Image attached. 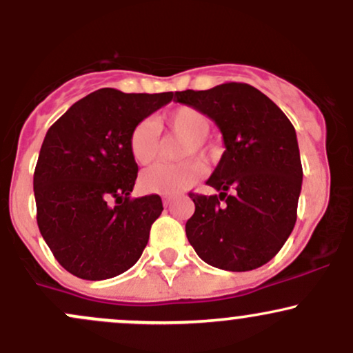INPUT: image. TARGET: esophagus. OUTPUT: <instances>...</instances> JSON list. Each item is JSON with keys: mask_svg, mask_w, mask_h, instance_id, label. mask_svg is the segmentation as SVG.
I'll return each instance as SVG.
<instances>
[{"mask_svg": "<svg viewBox=\"0 0 353 353\" xmlns=\"http://www.w3.org/2000/svg\"><path fill=\"white\" fill-rule=\"evenodd\" d=\"M163 204H164V208H171V204H172V197H164V199H163Z\"/></svg>", "mask_w": 353, "mask_h": 353, "instance_id": "1", "label": "esophagus"}]
</instances>
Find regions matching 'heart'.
Wrapping results in <instances>:
<instances>
[{"label": "heart", "mask_w": 353, "mask_h": 353, "mask_svg": "<svg viewBox=\"0 0 353 353\" xmlns=\"http://www.w3.org/2000/svg\"><path fill=\"white\" fill-rule=\"evenodd\" d=\"M161 125H165L174 136L184 139L179 159L196 154L204 156V139L210 132V119L199 109L181 106L169 112L163 119H143L136 124L129 136V149L137 164L152 163L159 152ZM202 165L197 161H184L179 164H154L143 171L139 177L144 190L159 196H172L188 189L201 177Z\"/></svg>", "instance_id": "b5f03b06"}]
</instances>
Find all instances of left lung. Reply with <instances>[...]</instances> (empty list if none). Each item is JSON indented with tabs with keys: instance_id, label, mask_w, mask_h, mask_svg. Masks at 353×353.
Here are the masks:
<instances>
[{
	"instance_id": "1",
	"label": "left lung",
	"mask_w": 353,
	"mask_h": 353,
	"mask_svg": "<svg viewBox=\"0 0 353 353\" xmlns=\"http://www.w3.org/2000/svg\"><path fill=\"white\" fill-rule=\"evenodd\" d=\"M221 129L225 151L205 184L214 196L196 204L185 234L209 265L245 272L267 264L292 232L302 189L297 134L281 108L244 83L176 92ZM230 192V194L227 192Z\"/></svg>"
}]
</instances>
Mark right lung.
Masks as SVG:
<instances>
[{"label": "right lung", "mask_w": 353, "mask_h": 353, "mask_svg": "<svg viewBox=\"0 0 353 353\" xmlns=\"http://www.w3.org/2000/svg\"><path fill=\"white\" fill-rule=\"evenodd\" d=\"M172 96L98 89L48 129L33 179L36 219L56 261L76 277L104 281L139 261L163 201L131 199L137 164L129 136Z\"/></svg>", "instance_id": "right-lung-1"}]
</instances>
